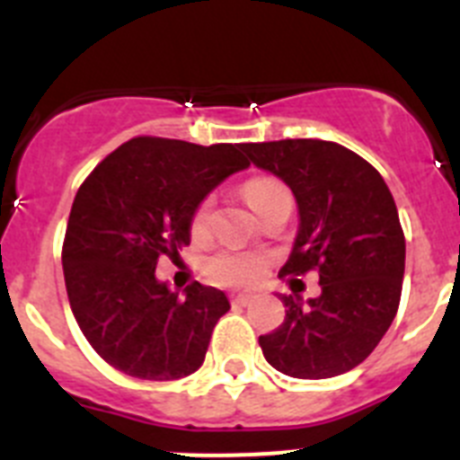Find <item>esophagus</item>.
Masks as SVG:
<instances>
[{
  "instance_id": "1",
  "label": "esophagus",
  "mask_w": 460,
  "mask_h": 460,
  "mask_svg": "<svg viewBox=\"0 0 460 460\" xmlns=\"http://www.w3.org/2000/svg\"><path fill=\"white\" fill-rule=\"evenodd\" d=\"M231 302L234 305H250L252 300H254V293L250 291H231Z\"/></svg>"
}]
</instances>
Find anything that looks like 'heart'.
<instances>
[{"label": "heart", "instance_id": "1", "mask_svg": "<svg viewBox=\"0 0 460 460\" xmlns=\"http://www.w3.org/2000/svg\"><path fill=\"white\" fill-rule=\"evenodd\" d=\"M284 185L272 179H254L245 185V197L252 208H259L272 194L284 192ZM213 199H204L192 215V234H204L208 225V215ZM266 268V256L256 252H217L206 261V272L210 279L229 284V287H243V284H254Z\"/></svg>", "mask_w": 460, "mask_h": 460}]
</instances>
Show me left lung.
Returning a JSON list of instances; mask_svg holds the SVG:
<instances>
[{
  "mask_svg": "<svg viewBox=\"0 0 460 460\" xmlns=\"http://www.w3.org/2000/svg\"><path fill=\"white\" fill-rule=\"evenodd\" d=\"M263 172L291 188L297 235L281 275L318 270L321 296H281L287 318L261 334L263 358L293 378H332L378 346L399 309L405 238L394 197L358 153L323 139L245 144Z\"/></svg>",
  "mask_w": 460,
  "mask_h": 460,
  "instance_id": "left-lung-1",
  "label": "left lung"
}]
</instances>
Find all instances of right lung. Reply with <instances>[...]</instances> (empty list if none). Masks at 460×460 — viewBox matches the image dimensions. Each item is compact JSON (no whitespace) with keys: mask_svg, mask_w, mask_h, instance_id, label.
<instances>
[{"mask_svg":"<svg viewBox=\"0 0 460 460\" xmlns=\"http://www.w3.org/2000/svg\"><path fill=\"white\" fill-rule=\"evenodd\" d=\"M243 146L135 137L77 190L61 252L66 291L86 341L114 369L176 380L204 364L229 297L199 281L179 296L155 266L190 245L206 194L250 167Z\"/></svg>","mask_w":460,"mask_h":460,"instance_id":"right-lung-1","label":"right lung"}]
</instances>
